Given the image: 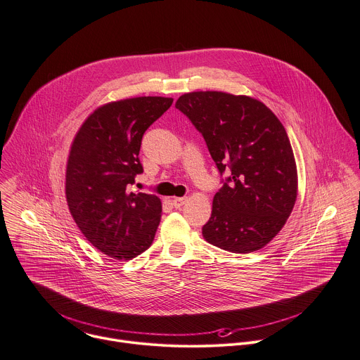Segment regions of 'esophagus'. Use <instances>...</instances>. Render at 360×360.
Instances as JSON below:
<instances>
[{"label": "esophagus", "mask_w": 360, "mask_h": 360, "mask_svg": "<svg viewBox=\"0 0 360 360\" xmlns=\"http://www.w3.org/2000/svg\"><path fill=\"white\" fill-rule=\"evenodd\" d=\"M186 200H188V198H172V199H171L174 207H176V209L182 207V206L186 203Z\"/></svg>", "instance_id": "1"}]
</instances>
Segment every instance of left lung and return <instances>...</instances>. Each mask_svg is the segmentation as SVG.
Returning a JSON list of instances; mask_svg holds the SVG:
<instances>
[{
	"label": "left lung",
	"mask_w": 360,
	"mask_h": 360,
	"mask_svg": "<svg viewBox=\"0 0 360 360\" xmlns=\"http://www.w3.org/2000/svg\"><path fill=\"white\" fill-rule=\"evenodd\" d=\"M231 176L214 195L203 238L221 250L264 248L286 224L297 199V167L288 133L259 99L221 91L184 94L175 103Z\"/></svg>",
	"instance_id": "8db88e82"
}]
</instances>
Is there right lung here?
I'll return each instance as SVG.
<instances>
[{"instance_id": "1", "label": "right lung", "mask_w": 360, "mask_h": 360, "mask_svg": "<svg viewBox=\"0 0 360 360\" xmlns=\"http://www.w3.org/2000/svg\"><path fill=\"white\" fill-rule=\"evenodd\" d=\"M172 98L137 96L98 106L78 129L65 167L68 210L84 237L102 254L130 261L151 245L162 214L155 195L127 185L143 172L144 131Z\"/></svg>"}]
</instances>
